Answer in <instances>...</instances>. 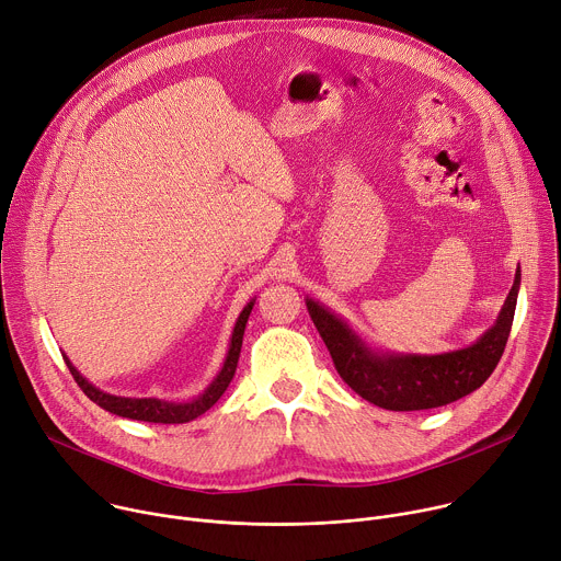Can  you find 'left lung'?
Returning <instances> with one entry per match:
<instances>
[{
  "label": "left lung",
  "instance_id": "left-lung-1",
  "mask_svg": "<svg viewBox=\"0 0 561 561\" xmlns=\"http://www.w3.org/2000/svg\"><path fill=\"white\" fill-rule=\"evenodd\" d=\"M519 282L522 271L517 268L497 322L482 337L466 348L442 355L383 353L368 346L324 304L306 297V308L340 377L359 397L386 411H426L457 402L491 377L511 335Z\"/></svg>",
  "mask_w": 561,
  "mask_h": 561
}]
</instances>
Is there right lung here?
I'll return each instance as SVG.
<instances>
[{
    "label": "right lung",
    "mask_w": 561,
    "mask_h": 561,
    "mask_svg": "<svg viewBox=\"0 0 561 561\" xmlns=\"http://www.w3.org/2000/svg\"><path fill=\"white\" fill-rule=\"evenodd\" d=\"M255 306V299H251L244 310L239 312L232 335H230V344H228V353L224 359V366L219 368V373L215 375V379L206 386L204 392H199L197 397H193L191 402H167V399H157V397H119V394H111L100 390L98 386H93L82 373H79L72 362L64 355V362L70 370V375L75 377V381L79 383L87 392V397L91 402H95L98 407H102L104 411L119 415V417H128V420H137V422H152V424H186L193 422L195 417L204 415L217 399L224 394V390L228 388L234 370H237V362H239V351H242V340H244V329L249 322V314Z\"/></svg>",
    "instance_id": "right-lung-1"
}]
</instances>
